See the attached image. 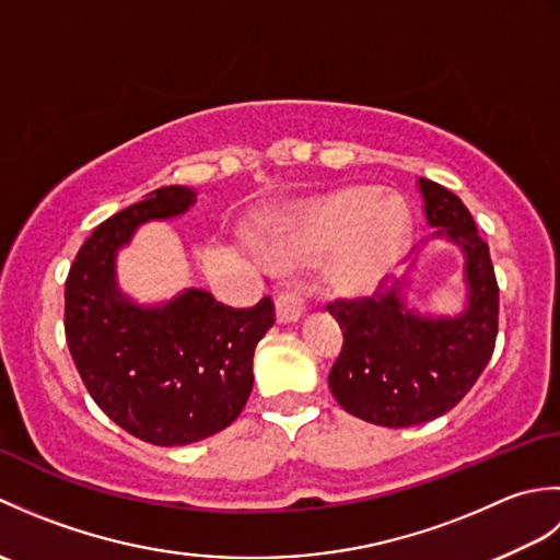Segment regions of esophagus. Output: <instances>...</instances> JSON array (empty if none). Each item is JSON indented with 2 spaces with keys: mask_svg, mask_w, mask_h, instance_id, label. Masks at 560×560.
Instances as JSON below:
<instances>
[{
  "mask_svg": "<svg viewBox=\"0 0 560 560\" xmlns=\"http://www.w3.org/2000/svg\"><path fill=\"white\" fill-rule=\"evenodd\" d=\"M311 295L307 287H293L277 293V319L279 323H295L305 311V299Z\"/></svg>",
  "mask_w": 560,
  "mask_h": 560,
  "instance_id": "esophagus-1",
  "label": "esophagus"
}]
</instances>
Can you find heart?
<instances>
[{
	"label": "heart",
	"mask_w": 560,
	"mask_h": 560,
	"mask_svg": "<svg viewBox=\"0 0 560 560\" xmlns=\"http://www.w3.org/2000/svg\"><path fill=\"white\" fill-rule=\"evenodd\" d=\"M409 211L399 197L373 187H349L307 207L273 247L281 265L313 261L331 252L327 281L349 299L373 293L407 249Z\"/></svg>",
	"instance_id": "heart-1"
}]
</instances>
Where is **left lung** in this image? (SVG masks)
I'll return each mask as SVG.
<instances>
[{
	"instance_id": "obj_1",
	"label": "left lung",
	"mask_w": 560,
	"mask_h": 560,
	"mask_svg": "<svg viewBox=\"0 0 560 560\" xmlns=\"http://www.w3.org/2000/svg\"><path fill=\"white\" fill-rule=\"evenodd\" d=\"M428 225L464 255L467 307L457 317L413 313L399 289L335 301L327 311L343 329L329 389L359 419L407 428L457 407L491 361L498 335V281L489 245L457 195L419 177Z\"/></svg>"
}]
</instances>
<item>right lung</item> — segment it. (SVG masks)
<instances>
[{
  "instance_id": "right-lung-1",
  "label": "right lung",
  "mask_w": 560,
  "mask_h": 560,
  "mask_svg": "<svg viewBox=\"0 0 560 560\" xmlns=\"http://www.w3.org/2000/svg\"><path fill=\"white\" fill-rule=\"evenodd\" d=\"M195 201V189L168 185L117 211L81 245L65 283L67 343L89 395L127 433L163 447L197 443L241 416L255 347L273 325L269 295L231 307L187 289L144 307L117 289V249L141 223L180 217Z\"/></svg>"
}]
</instances>
